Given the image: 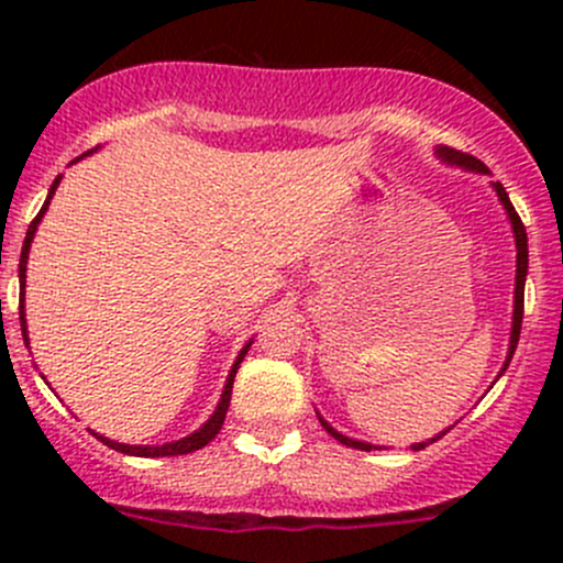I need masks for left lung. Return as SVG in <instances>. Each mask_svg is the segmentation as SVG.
Returning a JSON list of instances; mask_svg holds the SVG:
<instances>
[{"label": "left lung", "instance_id": "left-lung-1", "mask_svg": "<svg viewBox=\"0 0 563 563\" xmlns=\"http://www.w3.org/2000/svg\"><path fill=\"white\" fill-rule=\"evenodd\" d=\"M435 157H439L441 163H446V166L465 168V172H471V174L490 176V168H487L485 163L476 161V157H471V155H463V152H457V150H450V146H444V144L435 146ZM490 185H493V190H496L498 201H501L504 212H507V220H509V225H512V234H515V250H518V261H515L512 329H509V349H507V360H504L501 371H498V376H496V382H498V378L504 376V371H507V367H509V362H512V354H515V349H518V340H520V323H523L526 275H528V236H526V225H523V220H520V218H518V212H515L512 201H509V196H507V190H504L501 181H490ZM496 382H493V384H496ZM316 413H318V411H316ZM318 422H321V428L327 430V433L332 435L334 441H340V444L354 446V450H362V452L376 450V444H371V441L351 439V435H343V433H340V430H334L332 424H329L327 419L321 417V413H318ZM450 430H452V424H450V428H446V430H441V433H435L433 439H424V441H419V444H411V450H417V452H419V450H424V446H430V444H433V441H439L441 435H446V433H450Z\"/></svg>", "mask_w": 563, "mask_h": 563}]
</instances>
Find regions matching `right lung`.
Wrapping results in <instances>:
<instances>
[{"label": "right lung", "mask_w": 563, "mask_h": 563, "mask_svg": "<svg viewBox=\"0 0 563 563\" xmlns=\"http://www.w3.org/2000/svg\"><path fill=\"white\" fill-rule=\"evenodd\" d=\"M92 152H98V150L84 152V155H81V157H76V161H73V163L84 161V157H89V155H92ZM73 163H70V166H73ZM59 181H62V174L56 176L54 185L48 187V196H45L43 209H40L37 218L32 220L30 231H26L24 247H21V261H19V283H21V332H24V343H26V349H30V334H26V310H24V294H26V291H24V286H26V261H30V247H32V240H35V234H37L40 220H43V214L48 212V203H51V198H54V192H56V187H59ZM250 345H253V338H250L247 343L242 345L240 354H236L234 365H231V371H229V378H225L223 395H220L218 406H214V411H212V417H209L207 422L201 424V428L192 430L190 435H185V439H179V441H168V444H161V446H152V444H119V441H111V439H108V435L95 433V435H98V441H103V444H106V446H111V450L122 452V455H133V457H172V455H187V452H196V450H201V446H207L209 441H212L214 435L220 433V428H223V422H225V411H229V402H231V389H234L236 371H240V365H242V360H245V354L250 351Z\"/></svg>", "instance_id": "add662e5"}]
</instances>
